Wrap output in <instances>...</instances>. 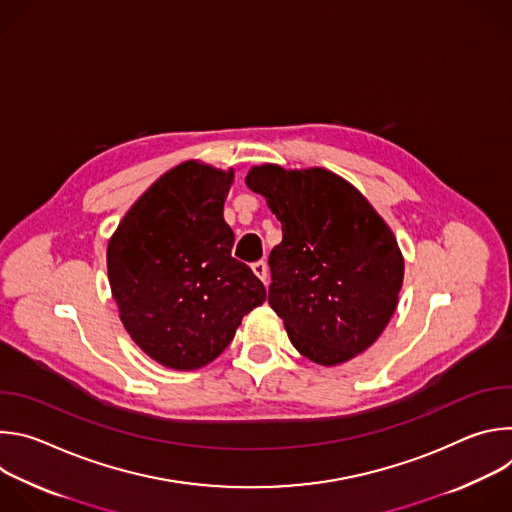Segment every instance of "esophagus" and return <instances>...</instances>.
<instances>
[{
  "instance_id": "1",
  "label": "esophagus",
  "mask_w": 512,
  "mask_h": 512,
  "mask_svg": "<svg viewBox=\"0 0 512 512\" xmlns=\"http://www.w3.org/2000/svg\"><path fill=\"white\" fill-rule=\"evenodd\" d=\"M251 267H253V273H255L263 283H267V263L261 259V261H255Z\"/></svg>"
}]
</instances>
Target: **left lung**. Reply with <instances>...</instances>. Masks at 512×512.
<instances>
[{"mask_svg": "<svg viewBox=\"0 0 512 512\" xmlns=\"http://www.w3.org/2000/svg\"><path fill=\"white\" fill-rule=\"evenodd\" d=\"M245 184L281 223L283 239L269 253V306L291 344L324 367L367 350L403 285L393 231L352 184L324 168L263 164Z\"/></svg>", "mask_w": 512, "mask_h": 512, "instance_id": "obj_1", "label": "left lung"}]
</instances>
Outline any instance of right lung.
Masks as SVG:
<instances>
[{"label":"right lung","mask_w":512,"mask_h":512,"mask_svg":"<svg viewBox=\"0 0 512 512\" xmlns=\"http://www.w3.org/2000/svg\"><path fill=\"white\" fill-rule=\"evenodd\" d=\"M233 170L184 162L145 190L107 247L119 318L156 362L194 371L221 354L265 287L231 255L223 208Z\"/></svg>","instance_id":"obj_1"}]
</instances>
